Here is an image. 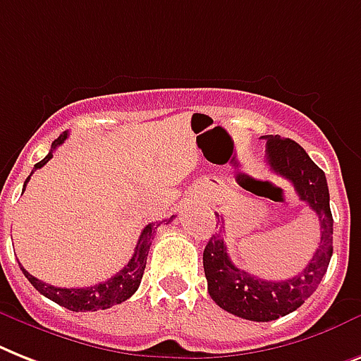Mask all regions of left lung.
I'll return each mask as SVG.
<instances>
[{
    "label": "left lung",
    "instance_id": "1",
    "mask_svg": "<svg viewBox=\"0 0 361 361\" xmlns=\"http://www.w3.org/2000/svg\"><path fill=\"white\" fill-rule=\"evenodd\" d=\"M267 140V163L274 174L286 178L300 200L315 211L321 222V243L298 276L287 280H263L233 265L221 233L211 237L204 250L207 291L222 310L248 321L267 323L295 312L312 297L323 280L332 257L334 221L330 211L326 176L302 146L280 135H263Z\"/></svg>",
    "mask_w": 361,
    "mask_h": 361
}]
</instances>
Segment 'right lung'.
Segmentation results:
<instances>
[{
	"label": "right lung",
	"mask_w": 361,
	"mask_h": 361,
	"mask_svg": "<svg viewBox=\"0 0 361 361\" xmlns=\"http://www.w3.org/2000/svg\"><path fill=\"white\" fill-rule=\"evenodd\" d=\"M68 133L64 131L63 135H59V139H55L51 142V152H49L42 161H38L37 165H35L33 172L37 169H42L46 163H48L51 157H54V150L57 146H61L66 140ZM31 172V174H33ZM31 174L27 176V180L23 183V190H25V185H27V181L31 180ZM174 219V215L171 219H165V221L161 222H152L148 226L142 230L140 233L139 241H137V247H135V254L131 257L128 265L118 271L114 276H111L109 280H105L102 283H96V286L90 287H78V289H64V287H55L49 286V283L40 282L38 278H35L33 274H29L22 265V272L25 274L29 282L33 283V287L37 289L38 293H42L44 297L49 298V300H54L57 302L59 306L66 307L70 312H98V310H107V307H113L116 304H122L124 300L133 295L140 286V280H142V274H145L146 269V257H148V252H150L152 247V239H154V233L157 230L159 224L163 222H169Z\"/></svg>",
	"instance_id": "add662e5"
}]
</instances>
